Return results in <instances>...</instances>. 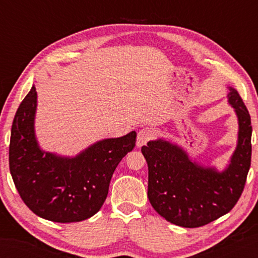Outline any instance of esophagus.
Segmentation results:
<instances>
[{
    "mask_svg": "<svg viewBox=\"0 0 258 258\" xmlns=\"http://www.w3.org/2000/svg\"><path fill=\"white\" fill-rule=\"evenodd\" d=\"M155 132L152 127H144L139 131L138 133V139H136V145L139 147L143 146L147 143V141H150L153 136H154Z\"/></svg>",
    "mask_w": 258,
    "mask_h": 258,
    "instance_id": "obj_1",
    "label": "esophagus"
}]
</instances>
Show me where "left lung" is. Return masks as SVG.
<instances>
[{
  "instance_id": "obj_1",
  "label": "left lung",
  "mask_w": 258,
  "mask_h": 258,
  "mask_svg": "<svg viewBox=\"0 0 258 258\" xmlns=\"http://www.w3.org/2000/svg\"><path fill=\"white\" fill-rule=\"evenodd\" d=\"M228 104L238 122L237 144L227 166L218 171L193 161L182 146L164 139L142 146L149 166L153 208L169 223L200 227L225 215L239 200L250 167V116L238 92L228 86Z\"/></svg>"
}]
</instances>
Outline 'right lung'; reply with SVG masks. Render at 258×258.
<instances>
[{
    "label": "right lung",
    "mask_w": 258,
    "mask_h": 258,
    "mask_svg": "<svg viewBox=\"0 0 258 258\" xmlns=\"http://www.w3.org/2000/svg\"><path fill=\"white\" fill-rule=\"evenodd\" d=\"M37 93L33 85L11 130L10 172L21 199L37 216L57 223L87 220L100 211L112 175L135 146L136 132L104 139L75 156L43 151L35 135Z\"/></svg>",
    "instance_id": "1"
}]
</instances>
